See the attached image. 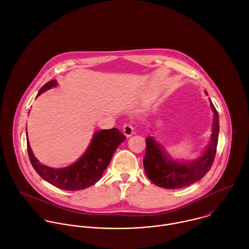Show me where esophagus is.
Masks as SVG:
<instances>
[{"label": "esophagus", "instance_id": "obj_1", "mask_svg": "<svg viewBox=\"0 0 249 249\" xmlns=\"http://www.w3.org/2000/svg\"><path fill=\"white\" fill-rule=\"evenodd\" d=\"M133 125L131 124H125L124 125V127H123V131H124V135L126 136V137H129V136H131L132 135V133H133Z\"/></svg>", "mask_w": 249, "mask_h": 249}]
</instances>
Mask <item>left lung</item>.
I'll use <instances>...</instances> for the list:
<instances>
[{
	"label": "left lung",
	"mask_w": 249,
	"mask_h": 249,
	"mask_svg": "<svg viewBox=\"0 0 249 249\" xmlns=\"http://www.w3.org/2000/svg\"><path fill=\"white\" fill-rule=\"evenodd\" d=\"M213 129L210 144L206 151L192 163L182 164L168 158L161 145L151 138L145 139L146 147L143 168L146 177L155 185L165 189H180L203 178L213 165L218 139V114L213 104Z\"/></svg>",
	"instance_id": "obj_1"
}]
</instances>
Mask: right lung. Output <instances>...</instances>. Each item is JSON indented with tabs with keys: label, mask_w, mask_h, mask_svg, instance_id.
Returning <instances> with one entry per match:
<instances>
[{
	"label": "right lung",
	"mask_w": 249,
	"mask_h": 249,
	"mask_svg": "<svg viewBox=\"0 0 249 249\" xmlns=\"http://www.w3.org/2000/svg\"><path fill=\"white\" fill-rule=\"evenodd\" d=\"M55 85V80L47 82L41 88L37 97ZM124 140L125 136L117 128L97 131L83 156L74 164L62 169H53L39 163L32 152L28 138L27 147L30 161L41 178L59 189L78 191L94 185L101 179L113 153Z\"/></svg>",
	"instance_id": "1"
}]
</instances>
